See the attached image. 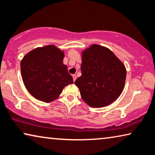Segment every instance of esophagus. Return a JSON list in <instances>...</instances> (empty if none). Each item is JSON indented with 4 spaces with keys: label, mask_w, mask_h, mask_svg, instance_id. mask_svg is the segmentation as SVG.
I'll return each mask as SVG.
<instances>
[{
    "label": "esophagus",
    "mask_w": 155,
    "mask_h": 155,
    "mask_svg": "<svg viewBox=\"0 0 155 155\" xmlns=\"http://www.w3.org/2000/svg\"><path fill=\"white\" fill-rule=\"evenodd\" d=\"M76 78H77V76H76V75H73V81L75 82Z\"/></svg>",
    "instance_id": "esophagus-1"
}]
</instances>
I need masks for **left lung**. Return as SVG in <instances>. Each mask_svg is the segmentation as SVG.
<instances>
[{"label":"left lung","mask_w":155,"mask_h":155,"mask_svg":"<svg viewBox=\"0 0 155 155\" xmlns=\"http://www.w3.org/2000/svg\"><path fill=\"white\" fill-rule=\"evenodd\" d=\"M82 75L75 80L83 101L93 107L110 104L124 89V65L109 49L92 45L82 52Z\"/></svg>","instance_id":"obj_1"}]
</instances>
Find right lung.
<instances>
[{
	"label": "right lung",
	"mask_w": 155,
	"mask_h": 155,
	"mask_svg": "<svg viewBox=\"0 0 155 155\" xmlns=\"http://www.w3.org/2000/svg\"><path fill=\"white\" fill-rule=\"evenodd\" d=\"M64 54L54 45L35 49L21 61L22 79L28 92L49 103L57 99L63 89L73 84V78L63 64Z\"/></svg>",
	"instance_id": "right-lung-1"
}]
</instances>
